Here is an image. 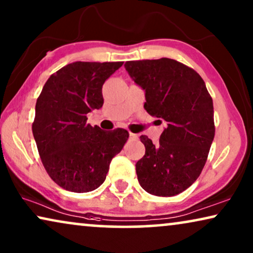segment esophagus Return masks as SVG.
<instances>
[{"label":"esophagus","mask_w":253,"mask_h":253,"mask_svg":"<svg viewBox=\"0 0 253 253\" xmlns=\"http://www.w3.org/2000/svg\"><path fill=\"white\" fill-rule=\"evenodd\" d=\"M129 136H130V139H137V134H134V133H129Z\"/></svg>","instance_id":"obj_1"}]
</instances>
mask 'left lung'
Wrapping results in <instances>:
<instances>
[{"mask_svg":"<svg viewBox=\"0 0 253 253\" xmlns=\"http://www.w3.org/2000/svg\"><path fill=\"white\" fill-rule=\"evenodd\" d=\"M124 67L145 91L146 112L167 124L157 145L140 136L145 155L136 164L138 182L151 195H178L206 164L215 133L213 100L203 78L171 58L129 61Z\"/></svg>","mask_w":253,"mask_h":253,"instance_id":"obj_1","label":"left lung"}]
</instances>
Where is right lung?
Here are the masks:
<instances>
[{"label":"right lung","mask_w":253,"mask_h":253,"mask_svg":"<svg viewBox=\"0 0 253 253\" xmlns=\"http://www.w3.org/2000/svg\"><path fill=\"white\" fill-rule=\"evenodd\" d=\"M123 62H74L48 78L36 105L32 131L50 178L68 191L89 192L105 182L109 164L129 138L103 131L86 115L103 105L102 85Z\"/></svg>","instance_id":"add662e5"}]
</instances>
